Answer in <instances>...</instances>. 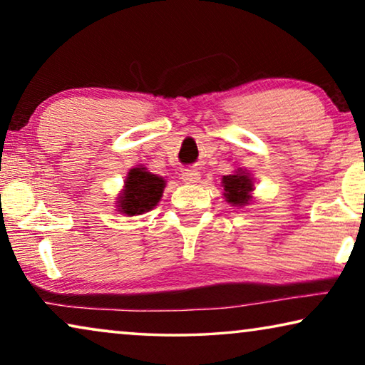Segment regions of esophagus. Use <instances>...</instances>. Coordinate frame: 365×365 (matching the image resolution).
Listing matches in <instances>:
<instances>
[{
	"instance_id": "esophagus-1",
	"label": "esophagus",
	"mask_w": 365,
	"mask_h": 365,
	"mask_svg": "<svg viewBox=\"0 0 365 365\" xmlns=\"http://www.w3.org/2000/svg\"><path fill=\"white\" fill-rule=\"evenodd\" d=\"M181 179L186 184H194V182H197L199 179H201V174H199L196 169H186V171H182Z\"/></svg>"
}]
</instances>
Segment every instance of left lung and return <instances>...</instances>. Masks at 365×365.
<instances>
[{"instance_id":"8db88e82","label":"left lung","mask_w":365,"mask_h":365,"mask_svg":"<svg viewBox=\"0 0 365 365\" xmlns=\"http://www.w3.org/2000/svg\"><path fill=\"white\" fill-rule=\"evenodd\" d=\"M222 187H224V197L229 204L232 206L242 207L247 206L249 201H251L254 182L251 179V174L242 171V169H237L234 174H229V176L222 178Z\"/></svg>"}]
</instances>
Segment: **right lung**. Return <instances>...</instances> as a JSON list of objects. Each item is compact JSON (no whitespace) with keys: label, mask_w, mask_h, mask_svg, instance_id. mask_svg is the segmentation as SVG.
<instances>
[{"label":"right lung","mask_w":365,"mask_h":365,"mask_svg":"<svg viewBox=\"0 0 365 365\" xmlns=\"http://www.w3.org/2000/svg\"><path fill=\"white\" fill-rule=\"evenodd\" d=\"M166 181L161 176L146 171V168L138 166L128 173L124 189L118 197L119 212L126 216H139L151 211L161 201Z\"/></svg>","instance_id":"obj_1"}]
</instances>
